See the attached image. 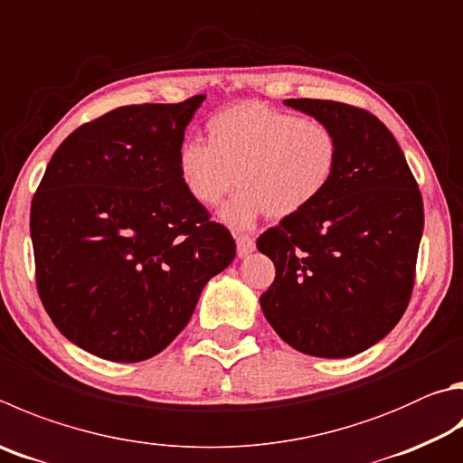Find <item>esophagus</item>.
<instances>
[{"mask_svg": "<svg viewBox=\"0 0 463 463\" xmlns=\"http://www.w3.org/2000/svg\"><path fill=\"white\" fill-rule=\"evenodd\" d=\"M255 250V239L249 234H237V255L242 259Z\"/></svg>", "mask_w": 463, "mask_h": 463, "instance_id": "esophagus-1", "label": "esophagus"}]
</instances>
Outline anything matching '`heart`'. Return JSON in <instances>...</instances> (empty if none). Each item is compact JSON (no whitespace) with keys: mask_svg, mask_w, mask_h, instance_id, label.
<instances>
[{"mask_svg":"<svg viewBox=\"0 0 463 463\" xmlns=\"http://www.w3.org/2000/svg\"><path fill=\"white\" fill-rule=\"evenodd\" d=\"M340 141L322 121L301 119L260 103H239L208 121V144L186 139L178 149L182 186L196 204L214 208L241 184L221 213L234 231L259 218H289L312 206L330 186Z\"/></svg>","mask_w":463,"mask_h":463,"instance_id":"heart-1","label":"heart"}]
</instances>
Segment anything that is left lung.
<instances>
[{
  "instance_id": "1",
  "label": "left lung",
  "mask_w": 463,
  "mask_h": 463,
  "mask_svg": "<svg viewBox=\"0 0 463 463\" xmlns=\"http://www.w3.org/2000/svg\"><path fill=\"white\" fill-rule=\"evenodd\" d=\"M285 105L335 131L330 186L257 241L275 265L260 309L281 338L319 358L374 346L409 306L423 234V200L397 139L364 109L319 99Z\"/></svg>"
}]
</instances>
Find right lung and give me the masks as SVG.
<instances>
[{"label":"right lung","mask_w":463,"mask_h":463,"mask_svg":"<svg viewBox=\"0 0 463 463\" xmlns=\"http://www.w3.org/2000/svg\"><path fill=\"white\" fill-rule=\"evenodd\" d=\"M206 95L129 105L54 151L30 210L42 304L64 338L139 363L190 322L234 241L182 186L178 149Z\"/></svg>","instance_id":"add662e5"}]
</instances>
